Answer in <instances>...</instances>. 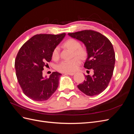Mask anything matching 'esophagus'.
Masks as SVG:
<instances>
[{"label":"esophagus","mask_w":134,"mask_h":134,"mask_svg":"<svg viewBox=\"0 0 134 134\" xmlns=\"http://www.w3.org/2000/svg\"><path fill=\"white\" fill-rule=\"evenodd\" d=\"M75 73L74 72H66V73H65L66 75H73Z\"/></svg>","instance_id":"34e87169"}]
</instances>
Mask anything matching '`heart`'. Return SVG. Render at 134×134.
I'll use <instances>...</instances> for the list:
<instances>
[{
    "label": "heart",
    "instance_id": "b5f03b06",
    "mask_svg": "<svg viewBox=\"0 0 134 134\" xmlns=\"http://www.w3.org/2000/svg\"><path fill=\"white\" fill-rule=\"evenodd\" d=\"M64 45L70 50L73 51L72 56L75 57L69 60H64L59 64L57 70L62 72H71L77 70L80 64V59H84L87 56V51L81 47L80 43L75 39L69 38L64 43ZM52 58L54 60H58L59 58V48L56 46L52 52Z\"/></svg>",
    "mask_w": 134,
    "mask_h": 134
}]
</instances>
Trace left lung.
Returning a JSON list of instances; mask_svg holds the SVG:
<instances>
[{"mask_svg": "<svg viewBox=\"0 0 134 134\" xmlns=\"http://www.w3.org/2000/svg\"><path fill=\"white\" fill-rule=\"evenodd\" d=\"M68 35L84 43L88 54L84 66L94 71L93 75H85L86 79L78 88L89 96L100 94L108 87L114 70L115 54L112 44L106 36L93 30L69 33Z\"/></svg>", "mask_w": 134, "mask_h": 134, "instance_id": "obj_1", "label": "left lung"}]
</instances>
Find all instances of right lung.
Returning <instances> with one entry per match:
<instances>
[{
  "label": "right lung",
  "mask_w": 134,
  "mask_h": 134,
  "mask_svg": "<svg viewBox=\"0 0 134 134\" xmlns=\"http://www.w3.org/2000/svg\"><path fill=\"white\" fill-rule=\"evenodd\" d=\"M65 35H36L19 49L14 64L16 76L23 93L30 99L47 100L57 90L62 74L55 71L49 78H43L42 70L51 62L54 48Z\"/></svg>",
  "instance_id": "right-lung-1"
}]
</instances>
